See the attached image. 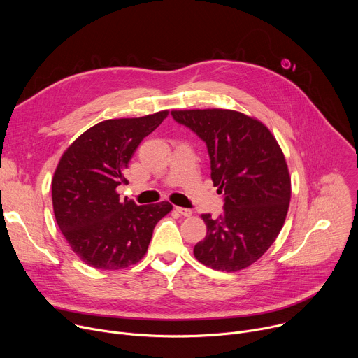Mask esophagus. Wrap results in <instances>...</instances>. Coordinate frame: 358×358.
<instances>
[{"label": "esophagus", "mask_w": 358, "mask_h": 358, "mask_svg": "<svg viewBox=\"0 0 358 358\" xmlns=\"http://www.w3.org/2000/svg\"><path fill=\"white\" fill-rule=\"evenodd\" d=\"M176 211L182 215V217H191L192 215V211L188 210V208H182V207H176Z\"/></svg>", "instance_id": "1"}]
</instances>
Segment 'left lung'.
Segmentation results:
<instances>
[{
  "instance_id": "obj_1",
  "label": "left lung",
  "mask_w": 358,
  "mask_h": 358,
  "mask_svg": "<svg viewBox=\"0 0 358 358\" xmlns=\"http://www.w3.org/2000/svg\"><path fill=\"white\" fill-rule=\"evenodd\" d=\"M171 115L207 143L214 187L225 192L222 215H201L207 236L194 246V257L215 271H242L271 248L285 224L292 182L283 151L261 120L236 110Z\"/></svg>"
}]
</instances>
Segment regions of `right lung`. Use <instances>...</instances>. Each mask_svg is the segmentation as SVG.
<instances>
[{
  "instance_id": "right-lung-1",
  "label": "right lung",
  "mask_w": 358,
  "mask_h": 358,
  "mask_svg": "<svg viewBox=\"0 0 358 358\" xmlns=\"http://www.w3.org/2000/svg\"><path fill=\"white\" fill-rule=\"evenodd\" d=\"M169 113L100 122L62 155L52 178L54 214L86 265L119 271L140 262L156 224L173 210L169 201L137 206L117 192L120 184L129 182L124 171L136 148Z\"/></svg>"
}]
</instances>
